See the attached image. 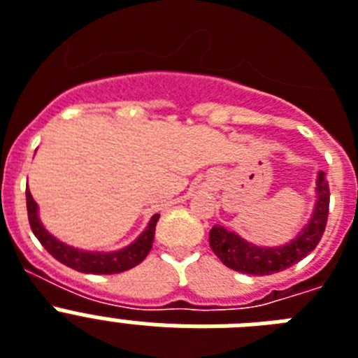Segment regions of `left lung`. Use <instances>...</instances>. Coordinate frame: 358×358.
Returning a JSON list of instances; mask_svg holds the SVG:
<instances>
[{
	"label": "left lung",
	"instance_id": "8db88e82",
	"mask_svg": "<svg viewBox=\"0 0 358 358\" xmlns=\"http://www.w3.org/2000/svg\"><path fill=\"white\" fill-rule=\"evenodd\" d=\"M329 210V185L326 173L317 176V203L313 215L301 234L288 244L277 248H264L244 241L224 226L217 224L210 230V246L213 253L221 259L224 266L248 275H271L297 264L299 261L313 252L324 234Z\"/></svg>",
	"mask_w": 358,
	"mask_h": 358
}]
</instances>
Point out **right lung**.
<instances>
[{"mask_svg":"<svg viewBox=\"0 0 358 358\" xmlns=\"http://www.w3.org/2000/svg\"><path fill=\"white\" fill-rule=\"evenodd\" d=\"M27 212H29V222L34 235L38 237L43 248L50 253L52 257L57 259L61 264L72 268V270L83 271V273H96V275H112L121 273L130 268L137 266L139 262L145 261L148 252L152 250L155 235V224L159 221V213H155L150 219L146 230L143 231L130 246L117 252H85V250L72 248L69 244L57 241L50 231L45 230L38 215V204L34 201L30 190H27Z\"/></svg>","mask_w":358,"mask_h":358,"instance_id":"add662e5","label":"right lung"}]
</instances>
